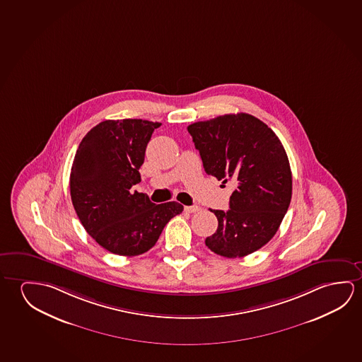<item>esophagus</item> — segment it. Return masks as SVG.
<instances>
[{
    "label": "esophagus",
    "mask_w": 362,
    "mask_h": 362,
    "mask_svg": "<svg viewBox=\"0 0 362 362\" xmlns=\"http://www.w3.org/2000/svg\"><path fill=\"white\" fill-rule=\"evenodd\" d=\"M184 211L187 213H195V211H201V208L198 206H184Z\"/></svg>",
    "instance_id": "obj_1"
}]
</instances>
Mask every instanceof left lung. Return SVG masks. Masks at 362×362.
<instances>
[{
    "instance_id": "1",
    "label": "left lung",
    "mask_w": 362,
    "mask_h": 362,
    "mask_svg": "<svg viewBox=\"0 0 362 362\" xmlns=\"http://www.w3.org/2000/svg\"><path fill=\"white\" fill-rule=\"evenodd\" d=\"M206 174L235 189L229 209L211 211L216 233L206 245L227 258L248 256L272 240L288 209L292 173L284 145L253 115L227 114L188 127Z\"/></svg>"
}]
</instances>
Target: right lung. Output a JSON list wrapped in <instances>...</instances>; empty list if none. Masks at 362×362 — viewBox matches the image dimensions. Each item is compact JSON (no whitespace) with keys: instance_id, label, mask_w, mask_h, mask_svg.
Wrapping results in <instances>:
<instances>
[{"instance_id":"obj_1","label":"right lung","mask_w":362,"mask_h":362,"mask_svg":"<svg viewBox=\"0 0 362 362\" xmlns=\"http://www.w3.org/2000/svg\"><path fill=\"white\" fill-rule=\"evenodd\" d=\"M160 122L105 120L83 136L70 174L71 201L85 230L119 256H139L154 247L163 229L183 211L177 202L151 203L132 192L139 183L146 145Z\"/></svg>"}]
</instances>
